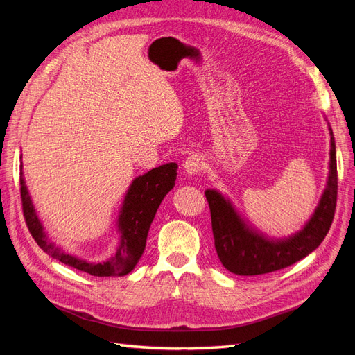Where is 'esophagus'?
<instances>
[{
	"label": "esophagus",
	"instance_id": "obj_1",
	"mask_svg": "<svg viewBox=\"0 0 355 355\" xmlns=\"http://www.w3.org/2000/svg\"><path fill=\"white\" fill-rule=\"evenodd\" d=\"M184 168H185V171H187L188 175H197L204 168V161H202V158L200 155L192 154V155H189L185 159Z\"/></svg>",
	"mask_w": 355,
	"mask_h": 355
}]
</instances>
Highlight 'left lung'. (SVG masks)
Wrapping results in <instances>:
<instances>
[{
  "label": "left lung",
  "instance_id": "1",
  "mask_svg": "<svg viewBox=\"0 0 355 355\" xmlns=\"http://www.w3.org/2000/svg\"><path fill=\"white\" fill-rule=\"evenodd\" d=\"M330 130V163L326 189L305 227L288 239H268L249 227L219 191L207 189L214 249L227 270L237 275H261L283 270L314 252L327 235L338 198L336 145Z\"/></svg>",
  "mask_w": 355,
  "mask_h": 355
}]
</instances>
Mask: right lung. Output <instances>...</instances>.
Wrapping results in <instances>:
<instances>
[{
  "label": "right lung",
  "instance_id": "1",
  "mask_svg": "<svg viewBox=\"0 0 355 355\" xmlns=\"http://www.w3.org/2000/svg\"><path fill=\"white\" fill-rule=\"evenodd\" d=\"M22 158V155H20ZM178 164L167 163L149 170L148 173L137 176L128 187L123 206L118 214V241L116 252L103 262H89L75 254H69L55 243H51L37 216L28 188L25 185L22 164H20V197H22L24 216L28 230L37 244L53 259L87 272L94 277H123L135 270L136 263L144 254L148 231L154 220L155 213L167 192L175 187L178 176Z\"/></svg>",
  "mask_w": 355,
  "mask_h": 355
}]
</instances>
